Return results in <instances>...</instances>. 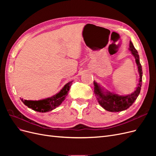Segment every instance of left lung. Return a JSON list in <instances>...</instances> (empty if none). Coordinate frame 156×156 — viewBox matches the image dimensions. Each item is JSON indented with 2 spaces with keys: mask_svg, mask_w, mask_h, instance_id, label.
<instances>
[{
  "mask_svg": "<svg viewBox=\"0 0 156 156\" xmlns=\"http://www.w3.org/2000/svg\"><path fill=\"white\" fill-rule=\"evenodd\" d=\"M129 50L131 51V53L135 58L136 63L137 64L138 70L140 74V80L138 87L135 90V91L131 94L128 96H119L115 94H112L106 92L103 93L101 87L98 85V84L94 81V94L97 96L98 101L101 106L104 108L105 110L111 112H119L122 111H124L129 108L132 104H133L135 100L137 98L140 92V87L142 85V75L143 71L142 66H141L139 56L138 55V52L135 49L133 44L130 41L129 44Z\"/></svg>",
  "mask_w": 156,
  "mask_h": 156,
  "instance_id": "left-lung-1",
  "label": "left lung"
}]
</instances>
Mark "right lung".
<instances>
[{"label": "right lung", "mask_w": 156, "mask_h": 156, "mask_svg": "<svg viewBox=\"0 0 156 156\" xmlns=\"http://www.w3.org/2000/svg\"><path fill=\"white\" fill-rule=\"evenodd\" d=\"M72 82L73 81H71L67 83L59 92V93L56 94V95L52 96L51 98H46L45 100L39 101H29L21 99V101L28 107L37 112H45L52 111L59 106L65 100V98L68 95Z\"/></svg>", "instance_id": "add662e5"}]
</instances>
